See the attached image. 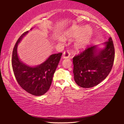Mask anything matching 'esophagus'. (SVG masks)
Segmentation results:
<instances>
[{
	"mask_svg": "<svg viewBox=\"0 0 124 124\" xmlns=\"http://www.w3.org/2000/svg\"><path fill=\"white\" fill-rule=\"evenodd\" d=\"M70 52L68 50H67L66 51H64L63 54V57L64 58H68L70 57Z\"/></svg>",
	"mask_w": 124,
	"mask_h": 124,
	"instance_id": "34e87169",
	"label": "esophagus"
}]
</instances>
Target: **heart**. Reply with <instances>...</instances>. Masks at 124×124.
Returning a JSON list of instances; mask_svg holds the SVG:
<instances>
[{
  "instance_id": "1",
  "label": "heart",
  "mask_w": 124,
  "mask_h": 124,
  "mask_svg": "<svg viewBox=\"0 0 124 124\" xmlns=\"http://www.w3.org/2000/svg\"><path fill=\"white\" fill-rule=\"evenodd\" d=\"M84 33V34L83 33ZM82 36L78 39L75 43V47L77 50H81L85 48L89 43L90 36H91V31L89 29H84V28H78L75 31L68 34L66 36L68 38L78 37L82 34Z\"/></svg>"
}]
</instances>
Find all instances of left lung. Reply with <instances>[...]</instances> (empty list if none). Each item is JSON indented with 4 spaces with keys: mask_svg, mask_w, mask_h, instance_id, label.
Here are the masks:
<instances>
[{
    "mask_svg": "<svg viewBox=\"0 0 124 124\" xmlns=\"http://www.w3.org/2000/svg\"><path fill=\"white\" fill-rule=\"evenodd\" d=\"M105 44L104 49L98 50L96 46H88L73 58L74 80L79 86H95L109 74L115 57L112 38L110 37Z\"/></svg>",
    "mask_w": 124,
    "mask_h": 124,
    "instance_id": "1",
    "label": "left lung"
}]
</instances>
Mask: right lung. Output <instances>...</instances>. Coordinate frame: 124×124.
<instances>
[{"mask_svg":"<svg viewBox=\"0 0 124 124\" xmlns=\"http://www.w3.org/2000/svg\"><path fill=\"white\" fill-rule=\"evenodd\" d=\"M28 33L27 31L23 33L15 45L12 55V70L17 81L23 89L31 95L41 96L50 89L62 53L51 54L46 61L37 67H31L23 63L18 58L17 47L18 43Z\"/></svg>","mask_w":124,"mask_h":124,"instance_id":"1","label":"right lung"}]
</instances>
